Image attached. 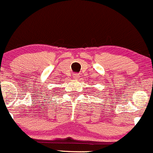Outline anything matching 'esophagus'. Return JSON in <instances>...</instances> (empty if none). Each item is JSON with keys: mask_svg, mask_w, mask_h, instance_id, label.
Returning a JSON list of instances; mask_svg holds the SVG:
<instances>
[{"mask_svg": "<svg viewBox=\"0 0 153 153\" xmlns=\"http://www.w3.org/2000/svg\"><path fill=\"white\" fill-rule=\"evenodd\" d=\"M79 77V75L78 74H74L73 75V78L74 79H78Z\"/></svg>", "mask_w": 153, "mask_h": 153, "instance_id": "34e87169", "label": "esophagus"}]
</instances>
